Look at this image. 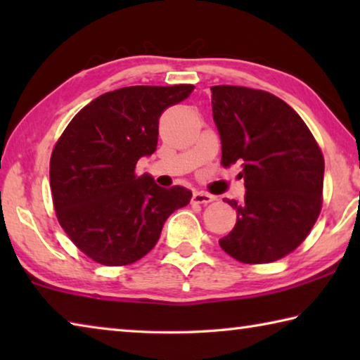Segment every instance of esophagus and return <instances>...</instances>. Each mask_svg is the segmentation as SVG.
Returning a JSON list of instances; mask_svg holds the SVG:
<instances>
[{"label": "esophagus", "mask_w": 360, "mask_h": 360, "mask_svg": "<svg viewBox=\"0 0 360 360\" xmlns=\"http://www.w3.org/2000/svg\"><path fill=\"white\" fill-rule=\"evenodd\" d=\"M192 200H193V203L208 205V203H211V202H214L216 198L212 197V195L206 193V192H193V197H192Z\"/></svg>", "instance_id": "1"}]
</instances>
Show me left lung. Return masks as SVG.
Listing matches in <instances>:
<instances>
[{
	"label": "left lung",
	"mask_w": 360,
	"mask_h": 360,
	"mask_svg": "<svg viewBox=\"0 0 360 360\" xmlns=\"http://www.w3.org/2000/svg\"><path fill=\"white\" fill-rule=\"evenodd\" d=\"M222 167L243 162L245 202L224 198L236 224L219 240L243 264H270L302 245L322 208L324 157L303 119L265 90L211 87Z\"/></svg>",
	"instance_id": "obj_1"
}]
</instances>
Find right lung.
Wrapping results in <instances>:
<instances>
[{"mask_svg":"<svg viewBox=\"0 0 360 360\" xmlns=\"http://www.w3.org/2000/svg\"><path fill=\"white\" fill-rule=\"evenodd\" d=\"M193 89L131 85L103 94L58 138L49 169L53 208L65 233L96 264L124 266L144 257L169 214L191 202V191L157 186L135 168L157 149L162 112Z\"/></svg>","mask_w":360,"mask_h":360,"instance_id":"obj_1","label":"right lung"}]
</instances>
